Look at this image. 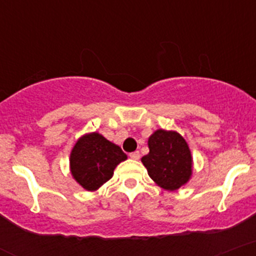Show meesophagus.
<instances>
[{
	"label": "esophagus",
	"mask_w": 256,
	"mask_h": 256,
	"mask_svg": "<svg viewBox=\"0 0 256 256\" xmlns=\"http://www.w3.org/2000/svg\"><path fill=\"white\" fill-rule=\"evenodd\" d=\"M129 158H130V159H133V160H138L139 158H140V154H139V152H130V154H129Z\"/></svg>",
	"instance_id": "34e87169"
}]
</instances>
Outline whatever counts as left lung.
Listing matches in <instances>:
<instances>
[{
    "instance_id": "1",
    "label": "left lung",
    "mask_w": 256,
    "mask_h": 256,
    "mask_svg": "<svg viewBox=\"0 0 256 256\" xmlns=\"http://www.w3.org/2000/svg\"><path fill=\"white\" fill-rule=\"evenodd\" d=\"M149 154L142 158L150 178L160 187L174 191L190 180L192 159L185 139L176 132L159 129L148 140Z\"/></svg>"
}]
</instances>
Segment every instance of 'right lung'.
Segmentation results:
<instances>
[{
	"instance_id": "1",
	"label": "right lung",
	"mask_w": 256,
	"mask_h": 256,
	"mask_svg": "<svg viewBox=\"0 0 256 256\" xmlns=\"http://www.w3.org/2000/svg\"><path fill=\"white\" fill-rule=\"evenodd\" d=\"M126 159L122 149L101 134H86L71 152V174L84 188L94 191L112 178L116 166Z\"/></svg>"
}]
</instances>
